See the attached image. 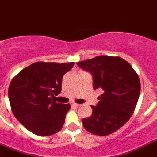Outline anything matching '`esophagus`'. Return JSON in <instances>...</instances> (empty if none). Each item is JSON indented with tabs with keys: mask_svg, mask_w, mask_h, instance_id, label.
<instances>
[{
	"mask_svg": "<svg viewBox=\"0 0 157 157\" xmlns=\"http://www.w3.org/2000/svg\"><path fill=\"white\" fill-rule=\"evenodd\" d=\"M72 105L73 106V107H79V106H80L79 104H76V103H72Z\"/></svg>",
	"mask_w": 157,
	"mask_h": 157,
	"instance_id": "obj_1",
	"label": "esophagus"
}]
</instances>
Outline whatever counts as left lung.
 <instances>
[{
  "label": "left lung",
  "mask_w": 157,
  "mask_h": 157,
  "mask_svg": "<svg viewBox=\"0 0 157 157\" xmlns=\"http://www.w3.org/2000/svg\"><path fill=\"white\" fill-rule=\"evenodd\" d=\"M93 76V89H101L96 106H91V117L84 118V128L91 133L107 136L127 122L133 113L140 93L136 72L119 56H98L76 63Z\"/></svg>",
  "instance_id": "8db88e82"
}]
</instances>
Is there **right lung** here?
Listing matches in <instances>:
<instances>
[{"label":"right lung","instance_id":"right-lung-1","mask_svg":"<svg viewBox=\"0 0 157 157\" xmlns=\"http://www.w3.org/2000/svg\"><path fill=\"white\" fill-rule=\"evenodd\" d=\"M74 62H36L12 80L9 99L13 115L26 129L40 136L58 132L64 125L69 104L56 103L62 78Z\"/></svg>","mask_w":157,"mask_h":157}]
</instances>
